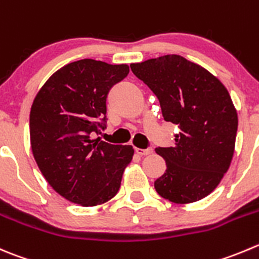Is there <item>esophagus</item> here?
I'll return each mask as SVG.
<instances>
[{
  "label": "esophagus",
  "mask_w": 259,
  "mask_h": 259,
  "mask_svg": "<svg viewBox=\"0 0 259 259\" xmlns=\"http://www.w3.org/2000/svg\"><path fill=\"white\" fill-rule=\"evenodd\" d=\"M135 152H137L139 155H149L153 153V149L152 148H147V149H140V148H137Z\"/></svg>",
  "instance_id": "1"
}]
</instances>
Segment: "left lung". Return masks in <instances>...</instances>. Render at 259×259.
I'll return each instance as SVG.
<instances>
[{"label": "left lung", "instance_id": "obj_1", "mask_svg": "<svg viewBox=\"0 0 259 259\" xmlns=\"http://www.w3.org/2000/svg\"><path fill=\"white\" fill-rule=\"evenodd\" d=\"M130 68L159 100L163 119L181 129L173 147L155 149L167 165L155 191L175 204L204 199L218 187L234 154L238 114L229 92L207 69L177 54Z\"/></svg>", "mask_w": 259, "mask_h": 259}]
</instances>
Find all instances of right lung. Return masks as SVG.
<instances>
[{
    "label": "right lung",
    "instance_id": "add662e5",
    "mask_svg": "<svg viewBox=\"0 0 259 259\" xmlns=\"http://www.w3.org/2000/svg\"><path fill=\"white\" fill-rule=\"evenodd\" d=\"M127 73V64L72 62L49 77L32 102V155L48 183L73 204L96 206L111 200L132 162V145L92 138L105 129L107 94Z\"/></svg>",
    "mask_w": 259,
    "mask_h": 259
}]
</instances>
